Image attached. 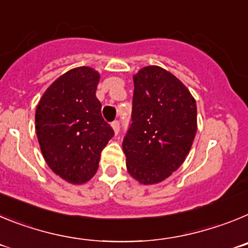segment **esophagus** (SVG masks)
<instances>
[{"instance_id": "obj_1", "label": "esophagus", "mask_w": 248, "mask_h": 248, "mask_svg": "<svg viewBox=\"0 0 248 248\" xmlns=\"http://www.w3.org/2000/svg\"><path fill=\"white\" fill-rule=\"evenodd\" d=\"M111 126H113V129H114V133H115V134H118L120 130V123L118 122V120H114V122L111 123Z\"/></svg>"}]
</instances>
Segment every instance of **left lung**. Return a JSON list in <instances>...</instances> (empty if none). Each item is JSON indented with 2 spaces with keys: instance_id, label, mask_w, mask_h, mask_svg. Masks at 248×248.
Masks as SVG:
<instances>
[{
  "instance_id": "8db88e82",
  "label": "left lung",
  "mask_w": 248,
  "mask_h": 248,
  "mask_svg": "<svg viewBox=\"0 0 248 248\" xmlns=\"http://www.w3.org/2000/svg\"><path fill=\"white\" fill-rule=\"evenodd\" d=\"M133 79L131 123L123 139L126 168L139 183L157 184L189 154L198 129L196 102L176 77L156 65Z\"/></svg>"
}]
</instances>
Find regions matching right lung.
<instances>
[{
  "label": "right lung",
  "mask_w": 248,
  "mask_h": 248,
  "mask_svg": "<svg viewBox=\"0 0 248 248\" xmlns=\"http://www.w3.org/2000/svg\"><path fill=\"white\" fill-rule=\"evenodd\" d=\"M99 74L79 67L59 77L36 110L41 150L57 175L72 184L87 183L97 172L102 150L114 130L102 117L95 95Z\"/></svg>",
  "instance_id": "obj_1"
}]
</instances>
